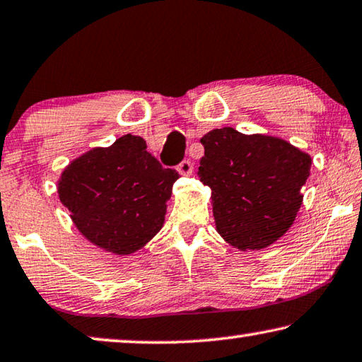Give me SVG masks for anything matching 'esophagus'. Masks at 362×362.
Listing matches in <instances>:
<instances>
[{
  "instance_id": "1",
  "label": "esophagus",
  "mask_w": 362,
  "mask_h": 362,
  "mask_svg": "<svg viewBox=\"0 0 362 362\" xmlns=\"http://www.w3.org/2000/svg\"><path fill=\"white\" fill-rule=\"evenodd\" d=\"M177 170H179V174H182V175H192L193 163L190 159H183L182 163L177 165Z\"/></svg>"
}]
</instances>
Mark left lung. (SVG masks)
<instances>
[{
    "label": "left lung",
    "mask_w": 362,
    "mask_h": 362,
    "mask_svg": "<svg viewBox=\"0 0 362 362\" xmlns=\"http://www.w3.org/2000/svg\"><path fill=\"white\" fill-rule=\"evenodd\" d=\"M198 175L212 190L216 228L238 250H262L288 230L311 156L285 140L232 127L206 134Z\"/></svg>",
    "instance_id": "1"
}]
</instances>
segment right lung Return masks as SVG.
I'll list each match as a JSON object with an SVG mask.
<instances>
[{
  "label": "right lung",
  "mask_w": 362,
  "mask_h": 362,
  "mask_svg": "<svg viewBox=\"0 0 362 362\" xmlns=\"http://www.w3.org/2000/svg\"><path fill=\"white\" fill-rule=\"evenodd\" d=\"M179 177L146 151L141 136L129 134L72 160L57 193L85 238L114 255H130L160 230Z\"/></svg>",
  "instance_id": "1"
}]
</instances>
